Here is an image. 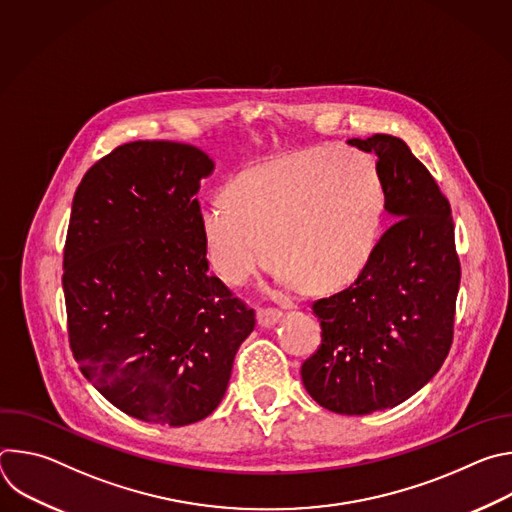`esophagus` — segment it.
Masks as SVG:
<instances>
[{"label": "esophagus", "instance_id": "esophagus-1", "mask_svg": "<svg viewBox=\"0 0 512 512\" xmlns=\"http://www.w3.org/2000/svg\"><path fill=\"white\" fill-rule=\"evenodd\" d=\"M279 320H281V312H277V310H271V308H261V310H257V324H259L261 328H271V326H275Z\"/></svg>", "mask_w": 512, "mask_h": 512}]
</instances>
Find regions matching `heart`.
Segmentation results:
<instances>
[{
  "mask_svg": "<svg viewBox=\"0 0 512 512\" xmlns=\"http://www.w3.org/2000/svg\"><path fill=\"white\" fill-rule=\"evenodd\" d=\"M218 200L196 223L210 271L241 287L267 261L306 296L334 294L364 273L387 214L377 158L336 145L261 160L231 176Z\"/></svg>",
  "mask_w": 512,
  "mask_h": 512,
  "instance_id": "1",
  "label": "heart"
}]
</instances>
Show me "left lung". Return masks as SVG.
<instances>
[{"instance_id": "8db88e82", "label": "left lung", "mask_w": 512, "mask_h": 512, "mask_svg": "<svg viewBox=\"0 0 512 512\" xmlns=\"http://www.w3.org/2000/svg\"><path fill=\"white\" fill-rule=\"evenodd\" d=\"M348 143L377 154L397 221L350 287L312 304L322 342L302 381L328 411L367 415L403 403L440 371L462 269L450 200L409 145L387 133Z\"/></svg>"}]
</instances>
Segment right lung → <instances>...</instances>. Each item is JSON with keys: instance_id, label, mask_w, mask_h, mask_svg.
Wrapping results in <instances>:
<instances>
[{"instance_id": "right-lung-1", "label": "right lung", "mask_w": 512, "mask_h": 512, "mask_svg": "<svg viewBox=\"0 0 512 512\" xmlns=\"http://www.w3.org/2000/svg\"><path fill=\"white\" fill-rule=\"evenodd\" d=\"M194 145L131 141L83 176L64 243L68 342L123 413L162 425L210 415L255 312L208 273L194 194L212 172Z\"/></svg>"}]
</instances>
